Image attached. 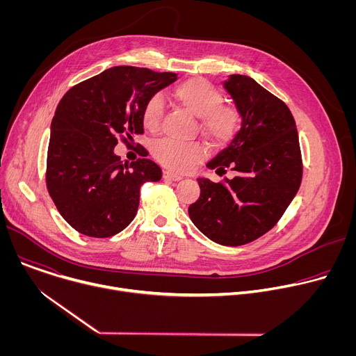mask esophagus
I'll use <instances>...</instances> for the list:
<instances>
[{
  "label": "esophagus",
  "instance_id": "1",
  "mask_svg": "<svg viewBox=\"0 0 356 356\" xmlns=\"http://www.w3.org/2000/svg\"><path fill=\"white\" fill-rule=\"evenodd\" d=\"M163 179H165V180L177 181V180H181L183 176H181V175H177V173H173V172H170V170H165V172H163Z\"/></svg>",
  "mask_w": 356,
  "mask_h": 356
}]
</instances>
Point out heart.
Segmentation results:
<instances>
[{
  "instance_id": "obj_1",
  "label": "heart",
  "mask_w": 356,
  "mask_h": 356,
  "mask_svg": "<svg viewBox=\"0 0 356 356\" xmlns=\"http://www.w3.org/2000/svg\"><path fill=\"white\" fill-rule=\"evenodd\" d=\"M173 95L184 108L200 117L202 132L214 145L225 146L239 132V111L236 107L222 103V92L209 80L201 77L184 80L173 88ZM163 108V99L159 94L146 99L140 118L147 131L156 132L161 128ZM152 154L163 166L172 170L186 172L207 156V147L200 140L181 142L163 139L154 145Z\"/></svg>"
}]
</instances>
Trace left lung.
<instances>
[{
    "instance_id": "left-lung-1",
    "label": "left lung",
    "mask_w": 356,
    "mask_h": 356,
    "mask_svg": "<svg viewBox=\"0 0 356 356\" xmlns=\"http://www.w3.org/2000/svg\"><path fill=\"white\" fill-rule=\"evenodd\" d=\"M242 117L231 143L207 163L222 176L197 179L200 197L190 204L193 224L211 241L239 246L272 229L301 184L298 134L289 107L255 80L232 74L224 83Z\"/></svg>"
}]
</instances>
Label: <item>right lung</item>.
<instances>
[{
  "instance_id": "1",
  "label": "right lung",
  "mask_w": 356,
  "mask_h": 356,
  "mask_svg": "<svg viewBox=\"0 0 356 356\" xmlns=\"http://www.w3.org/2000/svg\"><path fill=\"white\" fill-rule=\"evenodd\" d=\"M177 74L115 66L72 87L50 125L46 187L60 216L83 235L108 238L127 228L139 206V190L159 181L150 159L121 162L114 147L143 134L146 99Z\"/></svg>"
}]
</instances>
